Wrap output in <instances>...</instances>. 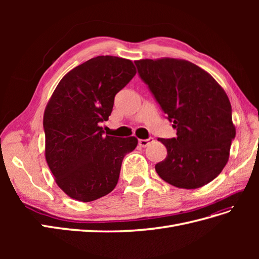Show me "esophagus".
Instances as JSON below:
<instances>
[{
    "mask_svg": "<svg viewBox=\"0 0 259 259\" xmlns=\"http://www.w3.org/2000/svg\"><path fill=\"white\" fill-rule=\"evenodd\" d=\"M152 142H153V138H152V137L148 138V139H139V140H138V145H139L140 147L145 148V147H147L149 144L152 143Z\"/></svg>",
    "mask_w": 259,
    "mask_h": 259,
    "instance_id": "34e87169",
    "label": "esophagus"
}]
</instances>
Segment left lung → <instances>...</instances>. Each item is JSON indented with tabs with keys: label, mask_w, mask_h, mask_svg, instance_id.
Wrapping results in <instances>:
<instances>
[{
	"label": "left lung",
	"mask_w": 259,
	"mask_h": 259,
	"mask_svg": "<svg viewBox=\"0 0 259 259\" xmlns=\"http://www.w3.org/2000/svg\"><path fill=\"white\" fill-rule=\"evenodd\" d=\"M135 65L177 131L175 138L158 139L167 155L155 165L156 173L183 189L210 183L226 166L236 137L226 92L205 70L188 60L142 59Z\"/></svg>",
	"instance_id": "left-lung-1"
}]
</instances>
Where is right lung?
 <instances>
[{"instance_id": "1", "label": "right lung", "mask_w": 259, "mask_h": 259, "mask_svg": "<svg viewBox=\"0 0 259 259\" xmlns=\"http://www.w3.org/2000/svg\"><path fill=\"white\" fill-rule=\"evenodd\" d=\"M135 74L130 59L97 56L73 68L55 89L43 116L45 159L70 198L91 202L115 188L124 156L138 140L105 135L99 123Z\"/></svg>"}]
</instances>
